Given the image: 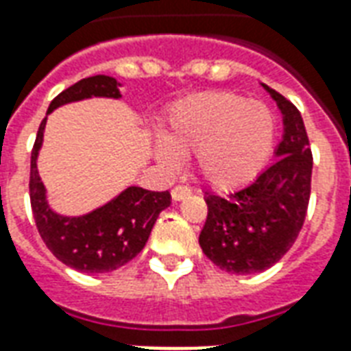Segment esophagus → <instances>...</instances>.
Instances as JSON below:
<instances>
[{
    "mask_svg": "<svg viewBox=\"0 0 351 351\" xmlns=\"http://www.w3.org/2000/svg\"><path fill=\"white\" fill-rule=\"evenodd\" d=\"M191 193V190L188 188V186H175L173 188V191H171V197L175 199V201H180V199L188 197Z\"/></svg>",
    "mask_w": 351,
    "mask_h": 351,
    "instance_id": "1",
    "label": "esophagus"
}]
</instances>
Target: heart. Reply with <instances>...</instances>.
Here are the masks:
<instances>
[{
  "label": "heart",
  "instance_id": "1",
  "mask_svg": "<svg viewBox=\"0 0 351 351\" xmlns=\"http://www.w3.org/2000/svg\"><path fill=\"white\" fill-rule=\"evenodd\" d=\"M274 122L269 108L233 92H205L176 103L158 148L161 163L178 165V154H197L206 182L231 190L258 175L269 158Z\"/></svg>",
  "mask_w": 351,
  "mask_h": 351
}]
</instances>
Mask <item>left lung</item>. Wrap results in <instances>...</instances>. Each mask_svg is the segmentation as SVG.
Listing matches in <instances>:
<instances>
[{
    "mask_svg": "<svg viewBox=\"0 0 351 351\" xmlns=\"http://www.w3.org/2000/svg\"><path fill=\"white\" fill-rule=\"evenodd\" d=\"M284 112L278 160L241 190L226 195L205 191L206 221L199 235L203 254L233 274L261 272L293 246L306 218L312 180V152L301 112L271 90Z\"/></svg>",
    "mask_w": 351,
    "mask_h": 351,
    "instance_id": "8db88e82",
    "label": "left lung"
}]
</instances>
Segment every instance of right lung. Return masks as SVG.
Masks as SVG:
<instances>
[{
	"label": "right lung",
	"mask_w": 351,
	"mask_h": 351,
	"mask_svg": "<svg viewBox=\"0 0 351 351\" xmlns=\"http://www.w3.org/2000/svg\"><path fill=\"white\" fill-rule=\"evenodd\" d=\"M90 95L120 97L118 82L107 75L79 80L58 93L50 103L49 112L64 103L84 99ZM45 123L47 116L37 131L29 165V201L43 243L62 263L80 272L95 274L120 269L145 248L160 213L171 205V193L131 186L114 201L86 216H58L45 201V186L37 173V154L41 148Z\"/></svg>",
	"instance_id": "add662e5"
}]
</instances>
